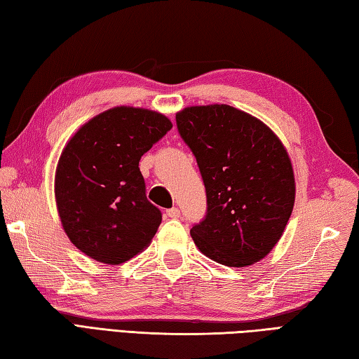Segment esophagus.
Wrapping results in <instances>:
<instances>
[{"mask_svg":"<svg viewBox=\"0 0 359 359\" xmlns=\"http://www.w3.org/2000/svg\"><path fill=\"white\" fill-rule=\"evenodd\" d=\"M166 215L168 217H172V219H177V217L180 216V210L177 207H172L170 210H166Z\"/></svg>","mask_w":359,"mask_h":359,"instance_id":"esophagus-1","label":"esophagus"}]
</instances>
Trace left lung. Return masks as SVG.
Listing matches in <instances>:
<instances>
[{
    "mask_svg": "<svg viewBox=\"0 0 359 359\" xmlns=\"http://www.w3.org/2000/svg\"><path fill=\"white\" fill-rule=\"evenodd\" d=\"M207 193L194 244L213 262L244 268L264 258L283 235L296 199L290 156L255 116L226 104L194 105L175 115Z\"/></svg>",
    "mask_w": 359,
    "mask_h": 359,
    "instance_id": "8db88e82",
    "label": "left lung"
}]
</instances>
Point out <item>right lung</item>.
Listing matches in <instances>:
<instances>
[{"instance_id": "1", "label": "right lung", "mask_w": 359, "mask_h": 359, "mask_svg": "<svg viewBox=\"0 0 359 359\" xmlns=\"http://www.w3.org/2000/svg\"><path fill=\"white\" fill-rule=\"evenodd\" d=\"M172 123L158 111L114 107L91 118L67 143L55 170V203L77 249L121 264L149 245L161 212L147 201L138 163Z\"/></svg>"}]
</instances>
